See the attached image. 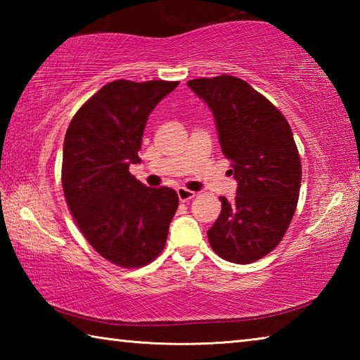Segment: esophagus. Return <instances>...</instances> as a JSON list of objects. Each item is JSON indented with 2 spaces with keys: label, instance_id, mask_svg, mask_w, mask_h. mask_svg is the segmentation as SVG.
I'll return each instance as SVG.
<instances>
[{
  "label": "esophagus",
  "instance_id": "esophagus-1",
  "mask_svg": "<svg viewBox=\"0 0 360 360\" xmlns=\"http://www.w3.org/2000/svg\"><path fill=\"white\" fill-rule=\"evenodd\" d=\"M178 197L181 202H191V200L195 197V192L188 191L186 187H179L178 188Z\"/></svg>",
  "mask_w": 360,
  "mask_h": 360
}]
</instances>
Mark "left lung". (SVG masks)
I'll return each instance as SVG.
<instances>
[{
    "mask_svg": "<svg viewBox=\"0 0 360 360\" xmlns=\"http://www.w3.org/2000/svg\"><path fill=\"white\" fill-rule=\"evenodd\" d=\"M187 85L214 114L222 154L238 181L233 202L219 198L210 245L224 260L252 264L279 245L297 208L302 162L290 125L243 79L222 75Z\"/></svg>",
    "mask_w": 360,
    "mask_h": 360,
    "instance_id": "obj_1",
    "label": "left lung"
}]
</instances>
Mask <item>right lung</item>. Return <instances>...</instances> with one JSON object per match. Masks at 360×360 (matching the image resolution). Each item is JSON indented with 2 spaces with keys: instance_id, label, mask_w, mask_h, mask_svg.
I'll return each instance as SVG.
<instances>
[{
  "instance_id": "right-lung-1",
  "label": "right lung",
  "mask_w": 360,
  "mask_h": 360,
  "mask_svg": "<svg viewBox=\"0 0 360 360\" xmlns=\"http://www.w3.org/2000/svg\"><path fill=\"white\" fill-rule=\"evenodd\" d=\"M179 82H109L79 108L63 143L65 200L85 240L124 268L150 264L167 245L179 198L146 187L129 168L139 163L146 122Z\"/></svg>"
}]
</instances>
